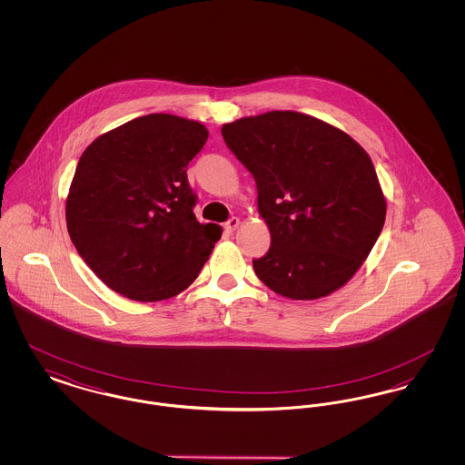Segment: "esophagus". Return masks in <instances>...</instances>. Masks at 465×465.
Wrapping results in <instances>:
<instances>
[{
    "label": "esophagus",
    "mask_w": 465,
    "mask_h": 465,
    "mask_svg": "<svg viewBox=\"0 0 465 465\" xmlns=\"http://www.w3.org/2000/svg\"><path fill=\"white\" fill-rule=\"evenodd\" d=\"M239 224H241L239 218H230L228 222L224 223V232L232 233V232H235L239 228Z\"/></svg>",
    "instance_id": "1"
}]
</instances>
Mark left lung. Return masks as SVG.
<instances>
[{
    "mask_svg": "<svg viewBox=\"0 0 465 465\" xmlns=\"http://www.w3.org/2000/svg\"><path fill=\"white\" fill-rule=\"evenodd\" d=\"M223 139L252 174L270 249L258 279L291 300L345 286L383 228L387 203L370 155L349 134L296 111L224 124Z\"/></svg>",
    "mask_w": 465,
    "mask_h": 465,
    "instance_id": "8db88e82",
    "label": "left lung"
}]
</instances>
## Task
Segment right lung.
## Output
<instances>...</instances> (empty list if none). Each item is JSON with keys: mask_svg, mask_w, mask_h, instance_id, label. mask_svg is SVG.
Masks as SVG:
<instances>
[{"mask_svg": "<svg viewBox=\"0 0 465 465\" xmlns=\"http://www.w3.org/2000/svg\"><path fill=\"white\" fill-rule=\"evenodd\" d=\"M193 120L153 113L99 135L78 162L66 200L69 237L92 272L135 302L188 288L222 226L200 224L186 167L207 141Z\"/></svg>", "mask_w": 465, "mask_h": 465, "instance_id": "right-lung-1", "label": "right lung"}]
</instances>
